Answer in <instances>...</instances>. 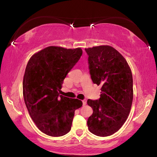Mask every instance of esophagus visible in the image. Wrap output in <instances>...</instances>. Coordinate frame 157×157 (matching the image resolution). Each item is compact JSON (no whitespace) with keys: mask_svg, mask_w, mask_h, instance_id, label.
<instances>
[{"mask_svg":"<svg viewBox=\"0 0 157 157\" xmlns=\"http://www.w3.org/2000/svg\"><path fill=\"white\" fill-rule=\"evenodd\" d=\"M82 103H83V105H86V100L84 99V100H82Z\"/></svg>","mask_w":157,"mask_h":157,"instance_id":"1","label":"esophagus"}]
</instances>
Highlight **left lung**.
I'll use <instances>...</instances> for the list:
<instances>
[{"label": "left lung", "instance_id": "obj_1", "mask_svg": "<svg viewBox=\"0 0 157 157\" xmlns=\"http://www.w3.org/2000/svg\"><path fill=\"white\" fill-rule=\"evenodd\" d=\"M93 82L100 85V98L89 99L94 112L88 118L89 131L98 136H111L126 121L133 100L131 69L120 52L109 46L86 48Z\"/></svg>", "mask_w": 157, "mask_h": 157}]
</instances>
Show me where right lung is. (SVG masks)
Segmentation results:
<instances>
[{
    "label": "right lung",
    "instance_id": "1",
    "mask_svg": "<svg viewBox=\"0 0 157 157\" xmlns=\"http://www.w3.org/2000/svg\"><path fill=\"white\" fill-rule=\"evenodd\" d=\"M82 55L80 48L49 46L31 57L23 81L25 104L39 129L48 136L70 132L75 111L82 102L59 95L63 79Z\"/></svg>",
    "mask_w": 157,
    "mask_h": 157
}]
</instances>
